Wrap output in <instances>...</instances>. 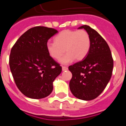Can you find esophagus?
Listing matches in <instances>:
<instances>
[{"instance_id": "esophagus-1", "label": "esophagus", "mask_w": 126, "mask_h": 126, "mask_svg": "<svg viewBox=\"0 0 126 126\" xmlns=\"http://www.w3.org/2000/svg\"><path fill=\"white\" fill-rule=\"evenodd\" d=\"M62 71H66V70L68 69V68H67V67L62 66Z\"/></svg>"}]
</instances>
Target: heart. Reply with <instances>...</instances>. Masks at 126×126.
<instances>
[{"instance_id":"obj_1","label":"heart","mask_w":126,"mask_h":126,"mask_svg":"<svg viewBox=\"0 0 126 126\" xmlns=\"http://www.w3.org/2000/svg\"><path fill=\"white\" fill-rule=\"evenodd\" d=\"M90 48V38L85 30H65L54 38V42H48L46 49L53 59H59L62 64L71 63L74 60L82 61L86 57Z\"/></svg>"}]
</instances>
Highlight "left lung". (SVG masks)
I'll return each mask as SVG.
<instances>
[{"mask_svg": "<svg viewBox=\"0 0 126 126\" xmlns=\"http://www.w3.org/2000/svg\"><path fill=\"white\" fill-rule=\"evenodd\" d=\"M90 38V48L83 61L69 67L73 74L69 82L71 92L75 97L92 100L102 93L112 74L113 61L107 43L96 31L83 25Z\"/></svg>", "mask_w": 126, "mask_h": 126, "instance_id": "1", "label": "left lung"}]
</instances>
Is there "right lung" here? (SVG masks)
<instances>
[{
    "instance_id": "right-lung-1",
    "label": "right lung",
    "mask_w": 126,
    "mask_h": 126,
    "mask_svg": "<svg viewBox=\"0 0 126 126\" xmlns=\"http://www.w3.org/2000/svg\"><path fill=\"white\" fill-rule=\"evenodd\" d=\"M57 30L44 26L30 28L20 36L11 50L9 66L15 83L26 96L41 99L53 90V82L62 67L46 49L48 40Z\"/></svg>"
}]
</instances>
